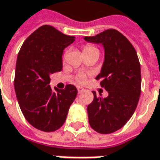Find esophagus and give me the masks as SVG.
Returning <instances> with one entry per match:
<instances>
[{"label":"esophagus","mask_w":160,"mask_h":160,"mask_svg":"<svg viewBox=\"0 0 160 160\" xmlns=\"http://www.w3.org/2000/svg\"><path fill=\"white\" fill-rule=\"evenodd\" d=\"M83 91H84V89H83V88L80 87V86H78V93L82 92Z\"/></svg>","instance_id":"34e87169"}]
</instances>
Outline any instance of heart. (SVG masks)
Masks as SVG:
<instances>
[{
    "mask_svg": "<svg viewBox=\"0 0 160 160\" xmlns=\"http://www.w3.org/2000/svg\"><path fill=\"white\" fill-rule=\"evenodd\" d=\"M92 50H98V48H96L95 47H93L92 45H86L84 48H83V52H86V51H92ZM85 75L84 74H79L77 78V81L78 82H83L85 81Z\"/></svg>",
    "mask_w": 160,
    "mask_h": 160,
    "instance_id": "obj_1",
    "label": "heart"
}]
</instances>
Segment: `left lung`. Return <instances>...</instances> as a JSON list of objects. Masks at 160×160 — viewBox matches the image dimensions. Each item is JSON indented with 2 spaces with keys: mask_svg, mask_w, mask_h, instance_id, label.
Returning <instances> with one entry per match:
<instances>
[{
  "mask_svg": "<svg viewBox=\"0 0 160 160\" xmlns=\"http://www.w3.org/2000/svg\"><path fill=\"white\" fill-rule=\"evenodd\" d=\"M85 41L101 44L104 62L96 77L108 92L107 98L97 97L87 108L91 127L100 134L114 132L128 122L138 106L141 94V68L135 48L127 38L109 29Z\"/></svg>",
  "mask_w": 160,
  "mask_h": 160,
  "instance_id": "8db88e82",
  "label": "left lung"
}]
</instances>
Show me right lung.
<instances>
[{
  "label": "right lung",
  "instance_id": "obj_1",
  "mask_svg": "<svg viewBox=\"0 0 160 160\" xmlns=\"http://www.w3.org/2000/svg\"><path fill=\"white\" fill-rule=\"evenodd\" d=\"M75 41L54 27L43 25L31 34L18 52L15 92L23 116L33 127L55 131L67 118L78 90L72 84L59 90L50 87V75L62 68L63 50Z\"/></svg>",
  "mask_w": 160,
  "mask_h": 160
}]
</instances>
